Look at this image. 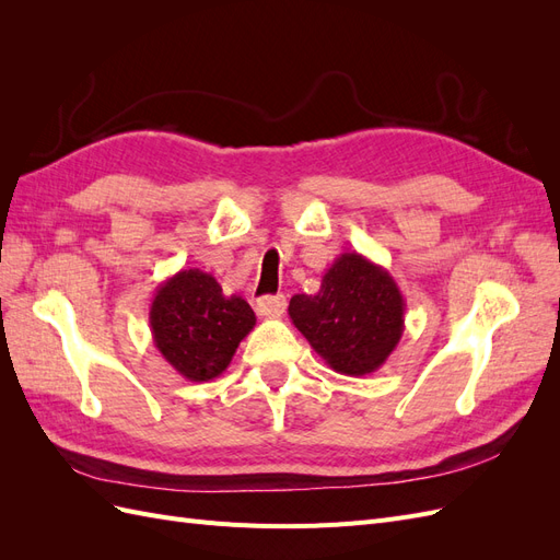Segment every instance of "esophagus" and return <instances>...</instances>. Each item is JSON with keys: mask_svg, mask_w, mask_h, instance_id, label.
Returning <instances> with one entry per match:
<instances>
[{"mask_svg": "<svg viewBox=\"0 0 560 560\" xmlns=\"http://www.w3.org/2000/svg\"><path fill=\"white\" fill-rule=\"evenodd\" d=\"M287 308V299L282 294H276V296H261L257 301V313L261 317H282Z\"/></svg>", "mask_w": 560, "mask_h": 560, "instance_id": "1", "label": "esophagus"}]
</instances>
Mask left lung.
I'll return each instance as SVG.
<instances>
[{"instance_id":"1","label":"left lung","mask_w":560,"mask_h":560,"mask_svg":"<svg viewBox=\"0 0 560 560\" xmlns=\"http://www.w3.org/2000/svg\"><path fill=\"white\" fill-rule=\"evenodd\" d=\"M406 303L395 278L360 252H343L322 276L317 294L290 301L294 327L334 371H378L404 334Z\"/></svg>"}]
</instances>
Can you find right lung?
<instances>
[{"label": "right lung", "instance_id": "right-lung-1", "mask_svg": "<svg viewBox=\"0 0 560 560\" xmlns=\"http://www.w3.org/2000/svg\"><path fill=\"white\" fill-rule=\"evenodd\" d=\"M149 322L163 360L182 378L206 383L224 374L257 317L245 299L224 296L210 273L186 268L159 284Z\"/></svg>", "mask_w": 560, "mask_h": 560}]
</instances>
